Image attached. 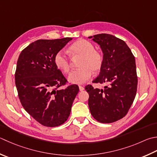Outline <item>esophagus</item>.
<instances>
[{
  "label": "esophagus",
  "instance_id": "34e87169",
  "mask_svg": "<svg viewBox=\"0 0 157 157\" xmlns=\"http://www.w3.org/2000/svg\"><path fill=\"white\" fill-rule=\"evenodd\" d=\"M79 90H80V91H83L84 90V87L82 86H79Z\"/></svg>",
  "mask_w": 157,
  "mask_h": 157
}]
</instances>
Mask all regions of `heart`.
I'll return each instance as SVG.
<instances>
[{
    "label": "heart",
    "mask_w": 157,
    "mask_h": 157,
    "mask_svg": "<svg viewBox=\"0 0 157 157\" xmlns=\"http://www.w3.org/2000/svg\"><path fill=\"white\" fill-rule=\"evenodd\" d=\"M93 44L85 39H79L69 48V52L73 56L81 57L79 63L80 68L70 73L67 79L73 84H83L90 78L92 71L97 73L103 64V57L97 51ZM54 63L58 69L64 73L69 72L70 62L66 52H58L54 56Z\"/></svg>",
    "instance_id": "b5f03b06"
}]
</instances>
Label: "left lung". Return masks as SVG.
<instances>
[{
  "instance_id": "obj_1",
  "label": "left lung",
  "mask_w": 157,
  "mask_h": 157,
  "mask_svg": "<svg viewBox=\"0 0 157 157\" xmlns=\"http://www.w3.org/2000/svg\"><path fill=\"white\" fill-rule=\"evenodd\" d=\"M88 38L99 45L103 54L100 73L93 82L107 84L103 89L85 87L89 109L97 121L112 123L127 114L136 97V60L126 43L115 36L102 33Z\"/></svg>"
}]
</instances>
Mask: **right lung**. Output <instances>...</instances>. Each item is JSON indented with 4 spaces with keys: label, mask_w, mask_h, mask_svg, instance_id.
<instances>
[{
    "label": "right lung",
    "mask_w": 157,
    "mask_h": 157,
    "mask_svg": "<svg viewBox=\"0 0 157 157\" xmlns=\"http://www.w3.org/2000/svg\"><path fill=\"white\" fill-rule=\"evenodd\" d=\"M72 38L39 39L21 51L15 74L18 96L24 109L40 124L54 127L69 118L72 104L79 92L67 82L54 63V56Z\"/></svg>",
    "instance_id": "right-lung-1"
}]
</instances>
